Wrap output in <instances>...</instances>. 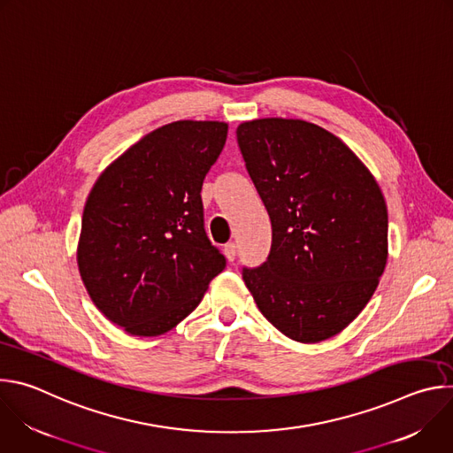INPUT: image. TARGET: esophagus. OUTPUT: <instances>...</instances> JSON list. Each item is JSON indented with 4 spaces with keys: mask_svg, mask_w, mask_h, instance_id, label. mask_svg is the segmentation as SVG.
Masks as SVG:
<instances>
[{
    "mask_svg": "<svg viewBox=\"0 0 453 453\" xmlns=\"http://www.w3.org/2000/svg\"><path fill=\"white\" fill-rule=\"evenodd\" d=\"M224 256H226L227 262H234V257H236V245H234L233 242H229V243L224 245Z\"/></svg>",
    "mask_w": 453,
    "mask_h": 453,
    "instance_id": "1",
    "label": "esophagus"
}]
</instances>
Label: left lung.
Returning <instances> with one entry per match:
<instances>
[{
  "label": "left lung",
  "instance_id": "1",
  "mask_svg": "<svg viewBox=\"0 0 453 453\" xmlns=\"http://www.w3.org/2000/svg\"><path fill=\"white\" fill-rule=\"evenodd\" d=\"M236 138L273 224L271 254L243 269L245 287L288 339L326 341L358 317L383 274V193L358 156L315 123L250 119Z\"/></svg>",
  "mask_w": 453,
  "mask_h": 453
}]
</instances>
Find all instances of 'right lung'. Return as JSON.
<instances>
[{
  "instance_id": "add662e5",
  "label": "right lung",
  "mask_w": 453,
  "mask_h": 453,
  "mask_svg": "<svg viewBox=\"0 0 453 453\" xmlns=\"http://www.w3.org/2000/svg\"><path fill=\"white\" fill-rule=\"evenodd\" d=\"M226 138V121H172L118 156L89 191L79 273L95 306L128 335L175 328L226 267L201 199Z\"/></svg>"
}]
</instances>
